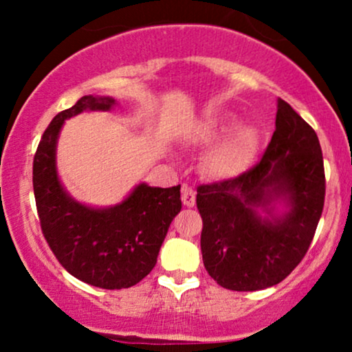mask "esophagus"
I'll return each mask as SVG.
<instances>
[{
  "label": "esophagus",
  "instance_id": "esophagus-1",
  "mask_svg": "<svg viewBox=\"0 0 352 352\" xmlns=\"http://www.w3.org/2000/svg\"><path fill=\"white\" fill-rule=\"evenodd\" d=\"M182 201H184L185 207H193L195 205V192L188 185L182 187Z\"/></svg>",
  "mask_w": 352,
  "mask_h": 352
}]
</instances>
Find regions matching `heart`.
Segmentation results:
<instances>
[{
  "mask_svg": "<svg viewBox=\"0 0 352 352\" xmlns=\"http://www.w3.org/2000/svg\"><path fill=\"white\" fill-rule=\"evenodd\" d=\"M225 135L228 137L208 153L205 160L207 172L218 179H230L245 172L253 162L260 142L256 129L252 125H236V119L232 116L220 117L205 124L197 134V142L200 145H213Z\"/></svg>",
  "mask_w": 352,
  "mask_h": 352,
  "instance_id": "b5f03b06",
  "label": "heart"
}]
</instances>
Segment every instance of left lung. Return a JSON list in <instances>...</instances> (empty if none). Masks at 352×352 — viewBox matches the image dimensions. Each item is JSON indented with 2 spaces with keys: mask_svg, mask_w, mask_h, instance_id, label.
<instances>
[{
  "mask_svg": "<svg viewBox=\"0 0 352 352\" xmlns=\"http://www.w3.org/2000/svg\"><path fill=\"white\" fill-rule=\"evenodd\" d=\"M274 124L260 162L233 179L197 188L204 265L232 292H256L285 280L308 252L324 207L316 132L283 99ZM274 201L289 210L274 214Z\"/></svg>",
  "mask_w": 352,
  "mask_h": 352,
  "instance_id": "obj_1",
  "label": "left lung"
}]
</instances>
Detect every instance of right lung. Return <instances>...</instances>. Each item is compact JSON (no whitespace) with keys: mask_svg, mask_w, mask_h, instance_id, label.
Segmentation results:
<instances>
[{"mask_svg":"<svg viewBox=\"0 0 352 352\" xmlns=\"http://www.w3.org/2000/svg\"><path fill=\"white\" fill-rule=\"evenodd\" d=\"M116 99L84 96L44 131L33 162V188L43 235L58 261L78 280L104 289L131 288L157 263L172 220L182 208L180 185L139 184L122 204L92 208L60 185L56 144L64 120L84 111H109Z\"/></svg>","mask_w":352,"mask_h":352,"instance_id":"1","label":"right lung"}]
</instances>
